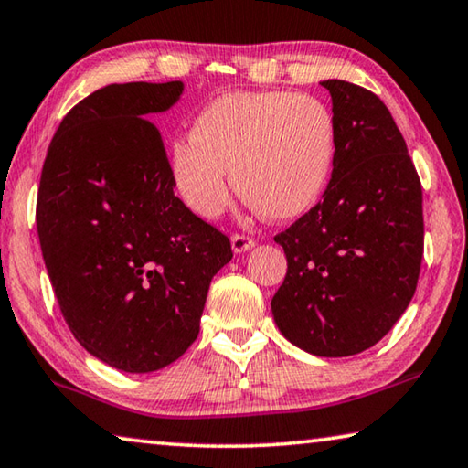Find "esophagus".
Segmentation results:
<instances>
[{
  "label": "esophagus",
  "mask_w": 468,
  "mask_h": 468,
  "mask_svg": "<svg viewBox=\"0 0 468 468\" xmlns=\"http://www.w3.org/2000/svg\"><path fill=\"white\" fill-rule=\"evenodd\" d=\"M255 247V239L247 234H232V249L234 252H247Z\"/></svg>",
  "instance_id": "esophagus-1"
}]
</instances>
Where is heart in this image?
I'll use <instances>...</instances> for the list:
<instances>
[{"instance_id":"b5f03b06","label":"heart","mask_w":468,"mask_h":468,"mask_svg":"<svg viewBox=\"0 0 468 468\" xmlns=\"http://www.w3.org/2000/svg\"><path fill=\"white\" fill-rule=\"evenodd\" d=\"M337 155L329 106L290 90L229 92L197 114L193 133L170 144L172 185L188 209L218 218L239 195L269 219L304 216L321 201Z\"/></svg>"}]
</instances>
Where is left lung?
<instances>
[{
	"label": "left lung",
	"instance_id": "left-lung-1",
	"mask_svg": "<svg viewBox=\"0 0 468 468\" xmlns=\"http://www.w3.org/2000/svg\"><path fill=\"white\" fill-rule=\"evenodd\" d=\"M337 122L329 186L275 236L288 273L271 300L283 337L321 357L376 346L411 302L423 259V195L400 131L378 96L326 80Z\"/></svg>",
	"mask_w": 468,
	"mask_h": 468
}]
</instances>
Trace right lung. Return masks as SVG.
<instances>
[{
  "label": "right lung",
  "instance_id": "1",
  "mask_svg": "<svg viewBox=\"0 0 468 468\" xmlns=\"http://www.w3.org/2000/svg\"><path fill=\"white\" fill-rule=\"evenodd\" d=\"M183 81L111 84L65 114L48 145L37 229L55 298L88 354L154 372L199 335L211 277L232 244L175 195L152 112Z\"/></svg>",
  "mask_w": 468,
  "mask_h": 468
}]
</instances>
